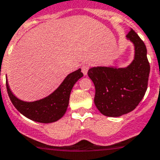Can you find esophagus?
I'll use <instances>...</instances> for the list:
<instances>
[{"instance_id":"1","label":"esophagus","mask_w":160,"mask_h":160,"mask_svg":"<svg viewBox=\"0 0 160 160\" xmlns=\"http://www.w3.org/2000/svg\"><path fill=\"white\" fill-rule=\"evenodd\" d=\"M81 70H82V73L85 75H87L88 70H89V65H83L81 66Z\"/></svg>"}]
</instances>
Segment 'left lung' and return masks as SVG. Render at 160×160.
<instances>
[{"label":"left lung","instance_id":"8db88e82","mask_svg":"<svg viewBox=\"0 0 160 160\" xmlns=\"http://www.w3.org/2000/svg\"><path fill=\"white\" fill-rule=\"evenodd\" d=\"M126 37L134 47V60L128 66H97L88 71L95 87V105L105 116L119 117L131 112L147 90L150 66L146 46L133 29Z\"/></svg>","mask_w":160,"mask_h":160}]
</instances>
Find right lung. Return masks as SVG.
<instances>
[{"label": "right lung", "instance_id": "add662e5", "mask_svg": "<svg viewBox=\"0 0 160 160\" xmlns=\"http://www.w3.org/2000/svg\"><path fill=\"white\" fill-rule=\"evenodd\" d=\"M83 76L81 70H75L65 78L56 90L48 96L36 101L27 102L16 97L9 86L6 78V89L16 109L26 118L39 123H53L61 119L69 105L73 86Z\"/></svg>", "mask_w": 160, "mask_h": 160}]
</instances>
